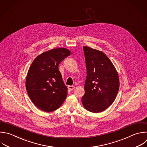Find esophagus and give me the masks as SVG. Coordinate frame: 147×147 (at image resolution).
Returning <instances> with one entry per match:
<instances>
[{
	"label": "esophagus",
	"mask_w": 147,
	"mask_h": 147,
	"mask_svg": "<svg viewBox=\"0 0 147 147\" xmlns=\"http://www.w3.org/2000/svg\"><path fill=\"white\" fill-rule=\"evenodd\" d=\"M75 88V87L74 86H68V88H69L70 90H71V91L73 90Z\"/></svg>",
	"instance_id": "1"
}]
</instances>
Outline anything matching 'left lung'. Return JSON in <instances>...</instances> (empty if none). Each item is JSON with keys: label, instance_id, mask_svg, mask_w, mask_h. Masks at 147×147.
<instances>
[{"label": "left lung", "instance_id": "8db88e82", "mask_svg": "<svg viewBox=\"0 0 147 147\" xmlns=\"http://www.w3.org/2000/svg\"><path fill=\"white\" fill-rule=\"evenodd\" d=\"M83 49L87 77L82 102L88 111L99 113L109 107L116 98L119 87L118 73L104 53L88 47Z\"/></svg>", "mask_w": 147, "mask_h": 147}]
</instances>
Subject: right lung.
Segmentation results:
<instances>
[{
	"mask_svg": "<svg viewBox=\"0 0 147 147\" xmlns=\"http://www.w3.org/2000/svg\"><path fill=\"white\" fill-rule=\"evenodd\" d=\"M70 55L71 52L66 48L51 49L38 56L30 65L26 88L31 100L42 111L56 110L67 96L68 88L63 82L59 65Z\"/></svg>",
	"mask_w": 147,
	"mask_h": 147,
	"instance_id": "add662e5",
	"label": "right lung"
}]
</instances>
